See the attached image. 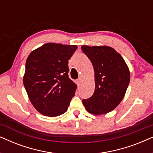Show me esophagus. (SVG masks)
<instances>
[{"label": "esophagus", "mask_w": 153, "mask_h": 153, "mask_svg": "<svg viewBox=\"0 0 153 153\" xmlns=\"http://www.w3.org/2000/svg\"><path fill=\"white\" fill-rule=\"evenodd\" d=\"M81 81H82V79H81V78H79L78 79H77V80H76V83H77V85H81Z\"/></svg>", "instance_id": "1"}]
</instances>
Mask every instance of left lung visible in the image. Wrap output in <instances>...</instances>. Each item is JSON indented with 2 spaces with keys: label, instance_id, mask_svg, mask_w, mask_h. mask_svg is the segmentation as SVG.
I'll return each instance as SVG.
<instances>
[{
  "label": "left lung",
  "instance_id": "left-lung-1",
  "mask_svg": "<svg viewBox=\"0 0 153 153\" xmlns=\"http://www.w3.org/2000/svg\"><path fill=\"white\" fill-rule=\"evenodd\" d=\"M81 49L93 65L95 88L93 95L82 102L87 111L105 114L114 110L125 95L130 73L122 56L107 46L83 45Z\"/></svg>",
  "mask_w": 153,
  "mask_h": 153
}]
</instances>
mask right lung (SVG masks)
I'll return each instance as SVG.
<instances>
[{"label": "right lung", "instance_id": "obj_1", "mask_svg": "<svg viewBox=\"0 0 153 153\" xmlns=\"http://www.w3.org/2000/svg\"><path fill=\"white\" fill-rule=\"evenodd\" d=\"M76 49V45L47 43L29 54L23 82L41 114L55 117L68 110L76 89L68 76V60Z\"/></svg>", "mask_w": 153, "mask_h": 153}]
</instances>
